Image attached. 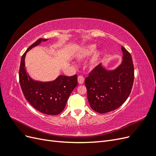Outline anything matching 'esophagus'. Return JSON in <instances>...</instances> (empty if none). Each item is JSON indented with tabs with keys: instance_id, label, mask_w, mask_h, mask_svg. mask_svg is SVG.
<instances>
[{
	"instance_id": "obj_1",
	"label": "esophagus",
	"mask_w": 156,
	"mask_h": 156,
	"mask_svg": "<svg viewBox=\"0 0 156 156\" xmlns=\"http://www.w3.org/2000/svg\"><path fill=\"white\" fill-rule=\"evenodd\" d=\"M77 81H78L79 84H82L84 82V78L83 77V76H82V75H79V76H78Z\"/></svg>"
}]
</instances>
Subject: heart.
<instances>
[{"label":"heart","instance_id":"obj_1","mask_svg":"<svg viewBox=\"0 0 156 156\" xmlns=\"http://www.w3.org/2000/svg\"><path fill=\"white\" fill-rule=\"evenodd\" d=\"M95 48H96V45H92V44L85 46L84 48H83L81 49V51H80V53L78 55V58L80 59H82L90 56L93 53L94 51L95 50ZM101 54V51L100 50H97L96 51L94 52V53L92 56L91 62L92 64L97 62L100 58Z\"/></svg>","mask_w":156,"mask_h":156}]
</instances>
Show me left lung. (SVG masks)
I'll list each match as a JSON object with an SVG mask.
<instances>
[{
  "label": "left lung",
  "mask_w": 156,
  "mask_h": 156,
  "mask_svg": "<svg viewBox=\"0 0 156 156\" xmlns=\"http://www.w3.org/2000/svg\"><path fill=\"white\" fill-rule=\"evenodd\" d=\"M121 64L107 69L101 64L94 68L84 83L87 98L94 111L106 113L120 107L129 97L134 81V67L130 53L123 46Z\"/></svg>",
  "instance_id": "1"
}]
</instances>
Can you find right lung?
<instances>
[{"mask_svg":"<svg viewBox=\"0 0 156 156\" xmlns=\"http://www.w3.org/2000/svg\"><path fill=\"white\" fill-rule=\"evenodd\" d=\"M48 40L40 38L27 49L21 57L19 77L23 93L30 105L44 114L56 115L64 109L70 94L77 86V76L59 75L48 82L36 81L30 77L25 67L26 54L41 42Z\"/></svg>","mask_w":156,"mask_h":156,"instance_id":"add662e5","label":"right lung"}]
</instances>
